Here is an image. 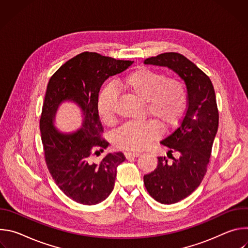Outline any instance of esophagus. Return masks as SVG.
<instances>
[{
  "instance_id": "1",
  "label": "esophagus",
  "mask_w": 248,
  "mask_h": 248,
  "mask_svg": "<svg viewBox=\"0 0 248 248\" xmlns=\"http://www.w3.org/2000/svg\"><path fill=\"white\" fill-rule=\"evenodd\" d=\"M124 156L126 159H129L131 157L136 158V157L140 156V153L139 152H124Z\"/></svg>"
}]
</instances>
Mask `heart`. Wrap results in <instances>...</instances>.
<instances>
[{
	"label": "heart",
	"instance_id": "b5f03b06",
	"mask_svg": "<svg viewBox=\"0 0 248 248\" xmlns=\"http://www.w3.org/2000/svg\"><path fill=\"white\" fill-rule=\"evenodd\" d=\"M118 87L143 102L145 114L162 128L178 123L186 105V89L176 78H166L163 74L148 68H137L118 83ZM117 94L112 87H105L97 101V112L101 122L111 125L115 120ZM158 134L155 123L127 124L113 135L114 146L123 150H142Z\"/></svg>",
	"mask_w": 248,
	"mask_h": 248
}]
</instances>
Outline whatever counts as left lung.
Listing matches in <instances>:
<instances>
[{
    "label": "left lung",
    "instance_id": "obj_1",
    "mask_svg": "<svg viewBox=\"0 0 248 248\" xmlns=\"http://www.w3.org/2000/svg\"><path fill=\"white\" fill-rule=\"evenodd\" d=\"M144 63L173 70L187 90V109L180 126L160 142L169 148L167 156L171 161L158 157L157 168L144 175L149 194L162 204H172L190 195L207 171L219 126L216 95L210 78L179 53L151 57ZM173 152L178 155L176 158L172 156Z\"/></svg>",
    "mask_w": 248,
    "mask_h": 248
}]
</instances>
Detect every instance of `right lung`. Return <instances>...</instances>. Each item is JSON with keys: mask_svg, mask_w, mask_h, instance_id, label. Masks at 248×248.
<instances>
[{"mask_svg": "<svg viewBox=\"0 0 248 248\" xmlns=\"http://www.w3.org/2000/svg\"><path fill=\"white\" fill-rule=\"evenodd\" d=\"M132 63L84 52L63 63L47 85L40 119L46 164L60 189L78 203L95 205L107 198L114 189L117 168L125 160L121 152L107 154L99 164L92 163L90 157L109 146L101 138L103 126L97 112L100 88ZM65 101L81 109L83 123L77 132L63 133L54 126L56 112Z\"/></svg>", "mask_w": 248, "mask_h": 248, "instance_id": "obj_1", "label": "right lung"}]
</instances>
